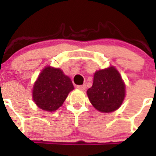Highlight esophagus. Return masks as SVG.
Returning a JSON list of instances; mask_svg holds the SVG:
<instances>
[{"label":"esophagus","mask_w":156,"mask_h":156,"mask_svg":"<svg viewBox=\"0 0 156 156\" xmlns=\"http://www.w3.org/2000/svg\"><path fill=\"white\" fill-rule=\"evenodd\" d=\"M76 87L78 88V89H80V90H85V89H86L87 86H86V84H83V85H78V86H76Z\"/></svg>","instance_id":"esophagus-1"}]
</instances>
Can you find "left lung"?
Segmentation results:
<instances>
[{
    "label": "left lung",
    "mask_w": 156,
    "mask_h": 156,
    "mask_svg": "<svg viewBox=\"0 0 156 156\" xmlns=\"http://www.w3.org/2000/svg\"><path fill=\"white\" fill-rule=\"evenodd\" d=\"M90 103L101 112H111L122 105L125 85L119 72L114 67L97 71L93 85L87 91Z\"/></svg>",
    "instance_id": "left-lung-1"
}]
</instances>
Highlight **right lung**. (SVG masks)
<instances>
[{
  "instance_id": "obj_1",
  "label": "right lung",
  "mask_w": 156,
  "mask_h": 156,
  "mask_svg": "<svg viewBox=\"0 0 156 156\" xmlns=\"http://www.w3.org/2000/svg\"><path fill=\"white\" fill-rule=\"evenodd\" d=\"M73 84L61 69L48 66L34 83L33 98L40 108L54 112L62 106Z\"/></svg>"
}]
</instances>
